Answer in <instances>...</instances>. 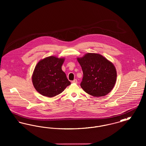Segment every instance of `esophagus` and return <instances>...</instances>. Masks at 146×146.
<instances>
[{
    "mask_svg": "<svg viewBox=\"0 0 146 146\" xmlns=\"http://www.w3.org/2000/svg\"><path fill=\"white\" fill-rule=\"evenodd\" d=\"M72 83H76V84L78 83V81H77V80L76 79H74V80H73V81H72Z\"/></svg>",
    "mask_w": 146,
    "mask_h": 146,
    "instance_id": "esophagus-1",
    "label": "esophagus"
}]
</instances>
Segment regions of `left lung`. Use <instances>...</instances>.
Wrapping results in <instances>:
<instances>
[{"label":"left lung","instance_id":"8db88e82","mask_svg":"<svg viewBox=\"0 0 146 146\" xmlns=\"http://www.w3.org/2000/svg\"><path fill=\"white\" fill-rule=\"evenodd\" d=\"M77 60L83 72L80 86L84 91L95 97L104 96L111 92L117 79V71L112 63L94 53L86 54Z\"/></svg>","mask_w":146,"mask_h":146}]
</instances>
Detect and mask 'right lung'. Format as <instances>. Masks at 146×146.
I'll use <instances>...</instances> for the list:
<instances>
[{"label":"right lung","instance_id":"obj_1","mask_svg":"<svg viewBox=\"0 0 146 146\" xmlns=\"http://www.w3.org/2000/svg\"><path fill=\"white\" fill-rule=\"evenodd\" d=\"M64 58L50 56L40 60L35 67L32 82L42 95L52 97L62 92L70 82L62 70Z\"/></svg>","mask_w":146,"mask_h":146}]
</instances>
